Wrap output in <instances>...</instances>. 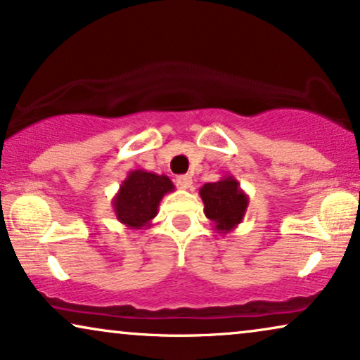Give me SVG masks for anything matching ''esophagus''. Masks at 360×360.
<instances>
[{
    "label": "esophagus",
    "mask_w": 360,
    "mask_h": 360,
    "mask_svg": "<svg viewBox=\"0 0 360 360\" xmlns=\"http://www.w3.org/2000/svg\"><path fill=\"white\" fill-rule=\"evenodd\" d=\"M191 184H193V180H191L190 175H180V176H176V185H179L181 190H188V188H191Z\"/></svg>",
    "instance_id": "1"
}]
</instances>
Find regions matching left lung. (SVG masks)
I'll list each match as a JSON object with an SVG mask.
<instances>
[{
  "instance_id": "obj_1",
  "label": "left lung",
  "mask_w": 360,
  "mask_h": 360,
  "mask_svg": "<svg viewBox=\"0 0 360 360\" xmlns=\"http://www.w3.org/2000/svg\"><path fill=\"white\" fill-rule=\"evenodd\" d=\"M200 197L205 205L203 212L217 233L235 230L245 218L250 203V197L233 175L221 176V180L213 184H205L200 188Z\"/></svg>"
}]
</instances>
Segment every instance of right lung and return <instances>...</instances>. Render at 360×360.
Listing matches in <instances>:
<instances>
[{"label": "right lung", "mask_w": 360, "mask_h": 360, "mask_svg": "<svg viewBox=\"0 0 360 360\" xmlns=\"http://www.w3.org/2000/svg\"><path fill=\"white\" fill-rule=\"evenodd\" d=\"M174 190L175 185L167 175L142 169L130 170L112 198V208L117 220L129 230L150 228L162 198Z\"/></svg>", "instance_id": "1"}]
</instances>
